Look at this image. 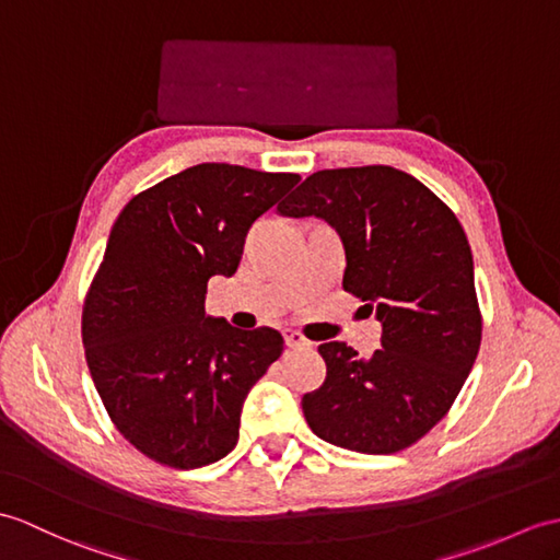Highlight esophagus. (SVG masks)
<instances>
[{
	"label": "esophagus",
	"instance_id": "obj_1",
	"mask_svg": "<svg viewBox=\"0 0 560 560\" xmlns=\"http://www.w3.org/2000/svg\"><path fill=\"white\" fill-rule=\"evenodd\" d=\"M283 339H285V346H289V348H307V346H310V341L305 339V336L293 331V329L285 331Z\"/></svg>",
	"mask_w": 560,
	"mask_h": 560
}]
</instances>
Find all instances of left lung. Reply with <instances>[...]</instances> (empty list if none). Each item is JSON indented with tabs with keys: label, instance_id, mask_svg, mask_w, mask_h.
Masks as SVG:
<instances>
[{
	"label": "left lung",
	"instance_id": "obj_1",
	"mask_svg": "<svg viewBox=\"0 0 560 560\" xmlns=\"http://www.w3.org/2000/svg\"><path fill=\"white\" fill-rule=\"evenodd\" d=\"M279 212L339 233L343 289L382 322L368 360L341 341L319 346L327 380L303 396L310 429L358 453L408 448L448 412L482 341L460 221L418 178L382 164L312 174Z\"/></svg>",
	"mask_w": 560,
	"mask_h": 560
}]
</instances>
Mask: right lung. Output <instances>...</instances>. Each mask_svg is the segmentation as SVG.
<instances>
[{
  "label": "right lung",
  "mask_w": 560,
  "mask_h": 560,
  "mask_svg": "<svg viewBox=\"0 0 560 560\" xmlns=\"http://www.w3.org/2000/svg\"><path fill=\"white\" fill-rule=\"evenodd\" d=\"M298 180L198 164L114 221L83 305L85 360L116 429L154 463L192 470L238 444L243 400L283 339L205 315L207 281L236 275L253 221Z\"/></svg>",
  "instance_id": "obj_1"
}]
</instances>
